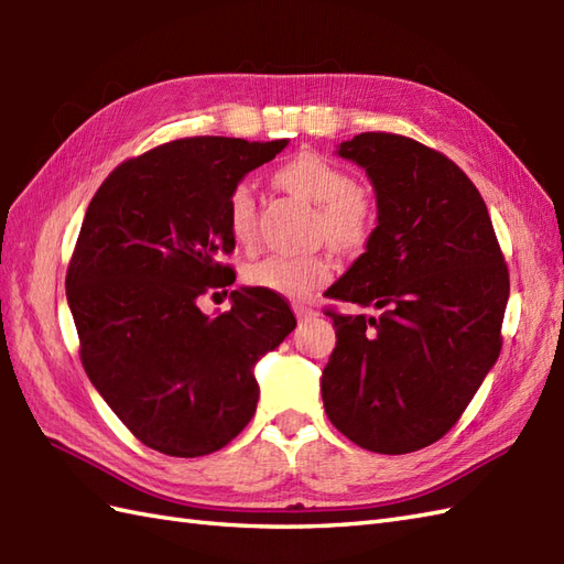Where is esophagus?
I'll return each mask as SVG.
<instances>
[{"label": "esophagus", "instance_id": "obj_1", "mask_svg": "<svg viewBox=\"0 0 564 564\" xmlns=\"http://www.w3.org/2000/svg\"><path fill=\"white\" fill-rule=\"evenodd\" d=\"M293 310H295V315H297V319H313L317 313L313 307H307V305H293Z\"/></svg>", "mask_w": 564, "mask_h": 564}]
</instances>
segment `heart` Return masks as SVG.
<instances>
[{
  "label": "heart",
  "instance_id": "1",
  "mask_svg": "<svg viewBox=\"0 0 564 564\" xmlns=\"http://www.w3.org/2000/svg\"><path fill=\"white\" fill-rule=\"evenodd\" d=\"M275 182L319 206V232L339 249L361 247L373 227V206L358 194L356 178L322 158L317 152H301L279 166ZM227 227L237 242L249 245L257 235V206L249 184H237L227 196ZM332 267L319 254H273L251 261L245 269V281L251 289H263L285 297H303L317 285L327 283Z\"/></svg>",
  "mask_w": 564,
  "mask_h": 564
}]
</instances>
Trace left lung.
I'll return each mask as SVG.
<instances>
[{"mask_svg": "<svg viewBox=\"0 0 564 564\" xmlns=\"http://www.w3.org/2000/svg\"><path fill=\"white\" fill-rule=\"evenodd\" d=\"M337 152L366 170L378 225L327 295L380 315L327 310L322 400L356 446L412 453L448 434L497 364L509 271L480 191L446 154L394 133Z\"/></svg>", "mask_w": 564, "mask_h": 564, "instance_id": "obj_1", "label": "left lung"}]
</instances>
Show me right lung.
Masks as SVG:
<instances>
[{
	"label": "right lung",
	"mask_w": 564,
	"mask_h": 564,
	"mask_svg": "<svg viewBox=\"0 0 564 564\" xmlns=\"http://www.w3.org/2000/svg\"><path fill=\"white\" fill-rule=\"evenodd\" d=\"M289 140L184 138L126 160L94 194L67 269L91 386L138 441L174 458L227 446L257 412L254 364L295 329L281 295L235 283L227 196Z\"/></svg>",
	"instance_id": "1"
}]
</instances>
